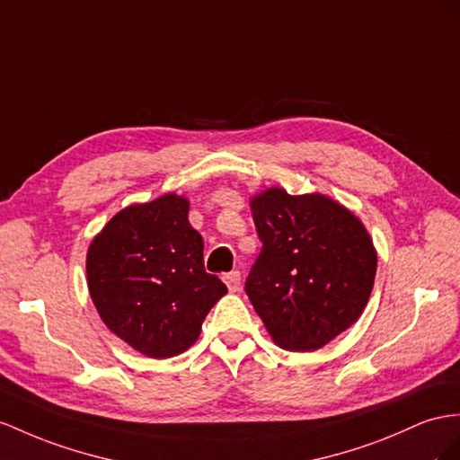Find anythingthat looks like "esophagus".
<instances>
[{"instance_id":"esophagus-1","label":"esophagus","mask_w":460,"mask_h":460,"mask_svg":"<svg viewBox=\"0 0 460 460\" xmlns=\"http://www.w3.org/2000/svg\"><path fill=\"white\" fill-rule=\"evenodd\" d=\"M223 281H226V286L229 288L231 293L239 291V286H241V272H229L223 276Z\"/></svg>"}]
</instances>
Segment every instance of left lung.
<instances>
[{
  "label": "left lung",
  "mask_w": 460,
  "mask_h": 460,
  "mask_svg": "<svg viewBox=\"0 0 460 460\" xmlns=\"http://www.w3.org/2000/svg\"><path fill=\"white\" fill-rule=\"evenodd\" d=\"M251 209L262 251L246 278V296L279 348H323L369 301L376 252L367 229L324 194L268 188L252 196Z\"/></svg>",
  "instance_id": "8db88e82"
}]
</instances>
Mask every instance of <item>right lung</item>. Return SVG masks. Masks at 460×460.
Instances as JSON below:
<instances>
[{
  "label": "right lung",
  "instance_id": "add662e5",
  "mask_svg": "<svg viewBox=\"0 0 460 460\" xmlns=\"http://www.w3.org/2000/svg\"><path fill=\"white\" fill-rule=\"evenodd\" d=\"M188 206L176 194L128 206L87 251V286L102 323L147 358L190 348L227 293L204 270V241L188 221Z\"/></svg>",
  "mask_w": 460,
  "mask_h": 460
}]
</instances>
